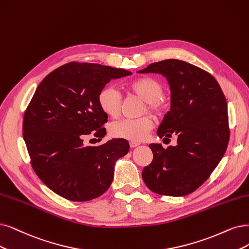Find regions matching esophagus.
Wrapping results in <instances>:
<instances>
[{"label":"esophagus","instance_id":"esophagus-1","mask_svg":"<svg viewBox=\"0 0 249 249\" xmlns=\"http://www.w3.org/2000/svg\"><path fill=\"white\" fill-rule=\"evenodd\" d=\"M129 145L131 146V148H135V146H137V145H140V142H129Z\"/></svg>","mask_w":249,"mask_h":249}]
</instances>
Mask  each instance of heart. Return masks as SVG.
<instances>
[{
	"label": "heart",
	"mask_w": 249,
	"mask_h": 249,
	"mask_svg": "<svg viewBox=\"0 0 249 249\" xmlns=\"http://www.w3.org/2000/svg\"><path fill=\"white\" fill-rule=\"evenodd\" d=\"M123 89L127 94L135 96L143 101L142 114H151L161 117L167 105L162 97L163 86L161 83L152 77H137L124 83ZM121 95L113 88L107 86L101 89L97 96V103L103 113L107 117L116 119L121 109ZM154 126L153 120L149 116H143L135 120H121L109 127V133L116 139H124L132 142L143 141Z\"/></svg>",
	"instance_id": "heart-1"
}]
</instances>
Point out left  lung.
<instances>
[{
	"mask_svg": "<svg viewBox=\"0 0 249 249\" xmlns=\"http://www.w3.org/2000/svg\"><path fill=\"white\" fill-rule=\"evenodd\" d=\"M139 72L166 77L171 107L157 134L178 137L176 146L151 143L153 161L142 172L152 192L163 196H186L196 191L217 166L230 140L227 100L217 81L193 64L166 59ZM165 140V139H164Z\"/></svg>",
	"mask_w": 249,
	"mask_h": 249,
	"instance_id": "obj_1",
	"label": "left lung"
}]
</instances>
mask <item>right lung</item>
Wrapping results in <instances>:
<instances>
[{
	"instance_id": "1",
	"label": "right lung",
	"mask_w": 249,
	"mask_h": 249,
	"mask_svg": "<svg viewBox=\"0 0 249 249\" xmlns=\"http://www.w3.org/2000/svg\"><path fill=\"white\" fill-rule=\"evenodd\" d=\"M131 71L98 63L71 61L54 70L27 106L22 135L39 178L57 195L83 202L103 195L114 178L115 162L129 151L126 140L84 145L91 132L107 134V116L97 103L99 91Z\"/></svg>"
}]
</instances>
